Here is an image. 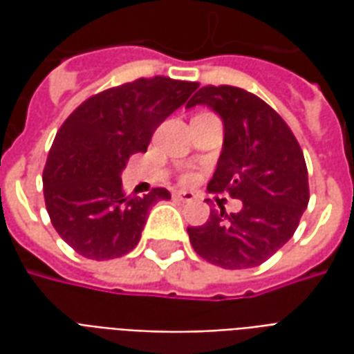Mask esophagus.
I'll list each match as a JSON object with an SVG mask.
<instances>
[{"instance_id": "obj_1", "label": "esophagus", "mask_w": 354, "mask_h": 354, "mask_svg": "<svg viewBox=\"0 0 354 354\" xmlns=\"http://www.w3.org/2000/svg\"><path fill=\"white\" fill-rule=\"evenodd\" d=\"M174 199L184 201V203H192L195 199V193L193 192H174Z\"/></svg>"}]
</instances>
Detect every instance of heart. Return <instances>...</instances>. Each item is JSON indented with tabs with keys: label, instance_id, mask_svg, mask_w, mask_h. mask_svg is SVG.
Instances as JSON below:
<instances>
[{
	"label": "heart",
	"instance_id": "1",
	"mask_svg": "<svg viewBox=\"0 0 354 354\" xmlns=\"http://www.w3.org/2000/svg\"><path fill=\"white\" fill-rule=\"evenodd\" d=\"M195 178H197V174H195V172H185L184 182H193Z\"/></svg>",
	"mask_w": 354,
	"mask_h": 354
}]
</instances>
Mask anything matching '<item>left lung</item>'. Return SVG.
I'll return each instance as SVG.
<instances>
[{"label":"left lung","mask_w":354,"mask_h":354,"mask_svg":"<svg viewBox=\"0 0 354 354\" xmlns=\"http://www.w3.org/2000/svg\"><path fill=\"white\" fill-rule=\"evenodd\" d=\"M205 104L223 119V147L210 193L243 201L237 214L210 210L187 227L195 252L223 269L261 266L284 246L309 203L304 151L294 132L260 96L231 85L201 87L185 108Z\"/></svg>","instance_id":"8db88e82"}]
</instances>
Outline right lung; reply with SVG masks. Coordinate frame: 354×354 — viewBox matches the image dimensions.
I'll return each instance as SVG.
<instances>
[{
  "instance_id": "add662e5",
  "label": "right lung",
  "mask_w": 354,
  "mask_h": 354,
  "mask_svg": "<svg viewBox=\"0 0 354 354\" xmlns=\"http://www.w3.org/2000/svg\"><path fill=\"white\" fill-rule=\"evenodd\" d=\"M197 87L165 75L138 77L93 94L58 129L43 169V197L53 227L83 258L131 252L151 207L170 199L165 187L127 195L121 170Z\"/></svg>"
}]
</instances>
